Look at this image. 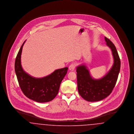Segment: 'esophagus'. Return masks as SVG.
<instances>
[{
	"label": "esophagus",
	"instance_id": "1",
	"mask_svg": "<svg viewBox=\"0 0 134 134\" xmlns=\"http://www.w3.org/2000/svg\"><path fill=\"white\" fill-rule=\"evenodd\" d=\"M76 67V64L75 63H72L69 67V69L70 71H74Z\"/></svg>",
	"mask_w": 134,
	"mask_h": 134
}]
</instances>
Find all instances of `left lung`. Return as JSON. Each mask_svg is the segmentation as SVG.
Here are the masks:
<instances>
[{"mask_svg": "<svg viewBox=\"0 0 134 134\" xmlns=\"http://www.w3.org/2000/svg\"><path fill=\"white\" fill-rule=\"evenodd\" d=\"M104 39L114 58V64L108 73L102 78L96 79L90 75L86 66L82 65L77 67L78 92L88 102H98L108 96L115 87L120 71L121 61L115 45L107 38Z\"/></svg>", "mask_w": 134, "mask_h": 134, "instance_id": "1", "label": "left lung"}]
</instances>
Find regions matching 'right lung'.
Here are the masks:
<instances>
[{"mask_svg":"<svg viewBox=\"0 0 134 134\" xmlns=\"http://www.w3.org/2000/svg\"><path fill=\"white\" fill-rule=\"evenodd\" d=\"M26 41L21 46L15 61V72L20 89L29 98L38 102L52 100L57 95L60 85L67 72L68 67L56 70L42 78L30 76L23 70L21 65V54Z\"/></svg>","mask_w":134,"mask_h":134,"instance_id":"add662e5","label":"right lung"}]
</instances>
